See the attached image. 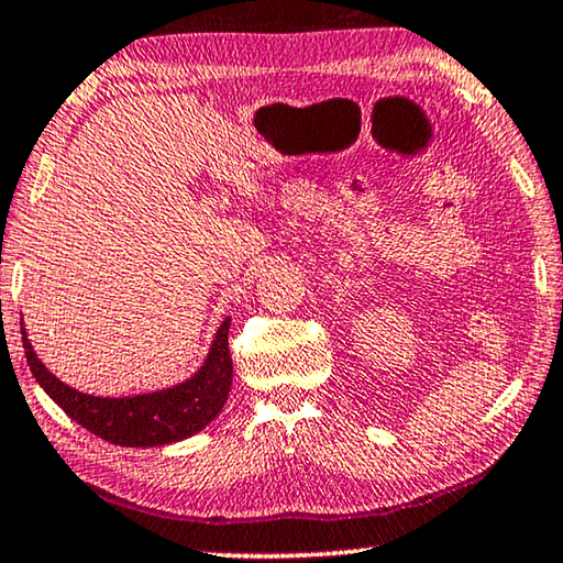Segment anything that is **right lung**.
Masks as SVG:
<instances>
[{
	"mask_svg": "<svg viewBox=\"0 0 563 563\" xmlns=\"http://www.w3.org/2000/svg\"><path fill=\"white\" fill-rule=\"evenodd\" d=\"M230 318H225L212 338L210 353L190 378L153 394L102 398L77 390L57 376H52L26 338L22 323L24 355L30 363L32 376L37 378L55 404L77 421L89 433L100 435L114 445L128 449H153V445H167L185 441L202 431L222 406H225L230 386H233V358L228 347Z\"/></svg>",
	"mask_w": 563,
	"mask_h": 563,
	"instance_id": "right-lung-1",
	"label": "right lung"
}]
</instances>
